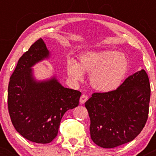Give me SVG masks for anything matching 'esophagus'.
Returning <instances> with one entry per match:
<instances>
[{"label": "esophagus", "mask_w": 156, "mask_h": 156, "mask_svg": "<svg viewBox=\"0 0 156 156\" xmlns=\"http://www.w3.org/2000/svg\"><path fill=\"white\" fill-rule=\"evenodd\" d=\"M87 99L88 97L86 94H82V95L81 96V97H80V103H81V104H84V103L87 101Z\"/></svg>", "instance_id": "34e87169"}]
</instances>
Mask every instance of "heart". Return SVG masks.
<instances>
[{"instance_id":"heart-1","label":"heart","mask_w":156,"mask_h":156,"mask_svg":"<svg viewBox=\"0 0 156 156\" xmlns=\"http://www.w3.org/2000/svg\"><path fill=\"white\" fill-rule=\"evenodd\" d=\"M128 67V59L123 53L105 50L83 55L79 65L70 60L68 73L76 81L82 79L83 72L90 73V82L93 87L101 92H111L122 84Z\"/></svg>"}]
</instances>
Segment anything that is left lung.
Wrapping results in <instances>:
<instances>
[{"label":"left lung","mask_w":156,"mask_h":156,"mask_svg":"<svg viewBox=\"0 0 156 156\" xmlns=\"http://www.w3.org/2000/svg\"><path fill=\"white\" fill-rule=\"evenodd\" d=\"M150 84L144 69L125 80L111 92L94 93L85 103L90 119V137L110 149L133 140L149 115Z\"/></svg>","instance_id":"8db88e82"}]
</instances>
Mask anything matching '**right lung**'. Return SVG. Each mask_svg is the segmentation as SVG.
Masks as SVG:
<instances>
[{
	"mask_svg": "<svg viewBox=\"0 0 156 156\" xmlns=\"http://www.w3.org/2000/svg\"><path fill=\"white\" fill-rule=\"evenodd\" d=\"M43 39L36 41L20 58L10 76L7 106L11 122L24 138L37 144H49L58 133L66 111L77 107L81 93L62 87L56 78L36 82L31 67L47 58Z\"/></svg>",
	"mask_w": 156,
	"mask_h": 156,
	"instance_id": "right-lung-1",
	"label": "right lung"
}]
</instances>
